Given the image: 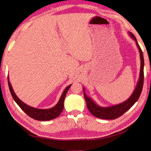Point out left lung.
Listing matches in <instances>:
<instances>
[{
    "mask_svg": "<svg viewBox=\"0 0 151 151\" xmlns=\"http://www.w3.org/2000/svg\"><path fill=\"white\" fill-rule=\"evenodd\" d=\"M130 36L132 37L136 42L137 45L139 48L140 52V56L141 60V66H140V77L138 82V84L137 85L136 89L134 91V93L132 94L131 96L126 101L123 102L120 104L115 105L111 107H106L103 108L98 106L96 104L93 100H91L89 97H88L84 93V98L86 101V105L88 107L89 111L91 112L93 115L101 119L105 120H113L116 118L121 116L123 113H125L127 111L133 106L135 103V102L139 99L140 94L142 93L143 88L144 84V56L143 52L139 46V45L137 41L135 36L133 33H130Z\"/></svg>",
    "mask_w": 151,
    "mask_h": 151,
    "instance_id": "1",
    "label": "left lung"
}]
</instances>
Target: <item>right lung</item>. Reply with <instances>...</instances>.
Masks as SVG:
<instances>
[{
	"label": "right lung",
	"instance_id": "right-lung-1",
	"mask_svg": "<svg viewBox=\"0 0 151 151\" xmlns=\"http://www.w3.org/2000/svg\"><path fill=\"white\" fill-rule=\"evenodd\" d=\"M7 78H8L9 88L10 92L14 100L16 103L19 105V106L29 116L36 120L47 121V120L54 119V118H55L60 115V114L62 113L63 109V101H64L66 94L67 93L68 89H69L70 87L71 86V85H69L67 87L66 89L64 90V91H63V93L62 95L60 100H59V101L53 108L48 109H36L33 107H31L28 106V105L24 103L23 102H22L21 100L16 96L15 93L14 92V91L12 89L10 82L9 81V77H7Z\"/></svg>",
	"mask_w": 151,
	"mask_h": 151
}]
</instances>
